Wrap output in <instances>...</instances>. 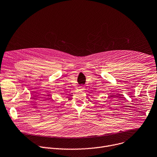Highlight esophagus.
Instances as JSON below:
<instances>
[{
    "label": "esophagus",
    "mask_w": 157,
    "mask_h": 157,
    "mask_svg": "<svg viewBox=\"0 0 157 157\" xmlns=\"http://www.w3.org/2000/svg\"><path fill=\"white\" fill-rule=\"evenodd\" d=\"M79 89H80L81 90H84V87H83V86H80V87H79Z\"/></svg>",
    "instance_id": "34e87169"
}]
</instances>
